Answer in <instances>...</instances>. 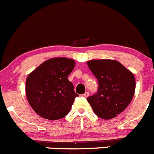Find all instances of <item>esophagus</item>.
Masks as SVG:
<instances>
[{"label":"esophagus","instance_id":"esophagus-1","mask_svg":"<svg viewBox=\"0 0 154 154\" xmlns=\"http://www.w3.org/2000/svg\"><path fill=\"white\" fill-rule=\"evenodd\" d=\"M83 96H84V97H88V96H89V93H88V92H85V94H83Z\"/></svg>","mask_w":154,"mask_h":154}]
</instances>
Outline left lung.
Here are the masks:
<instances>
[{
    "instance_id": "obj_1",
    "label": "left lung",
    "mask_w": 154,
    "mask_h": 154,
    "mask_svg": "<svg viewBox=\"0 0 154 154\" xmlns=\"http://www.w3.org/2000/svg\"><path fill=\"white\" fill-rule=\"evenodd\" d=\"M87 64L99 84L97 94L87 100L97 116L112 119L124 112L133 98L135 90L133 73L115 60H91Z\"/></svg>"
}]
</instances>
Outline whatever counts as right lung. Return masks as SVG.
Here are the masks:
<instances>
[{"label": "right lung", "mask_w": 154, "mask_h": 154, "mask_svg": "<svg viewBox=\"0 0 154 154\" xmlns=\"http://www.w3.org/2000/svg\"><path fill=\"white\" fill-rule=\"evenodd\" d=\"M74 67L72 59L54 57L45 60L27 75L26 97L37 115L55 121L69 113L79 96L67 78Z\"/></svg>", "instance_id": "right-lung-1"}]
</instances>
